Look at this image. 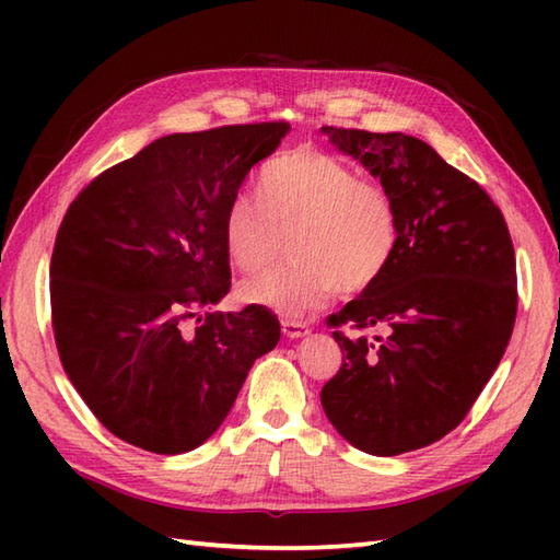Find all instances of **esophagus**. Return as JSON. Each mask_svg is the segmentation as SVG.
Here are the masks:
<instances>
[{"label": "esophagus", "instance_id": "1", "mask_svg": "<svg viewBox=\"0 0 560 560\" xmlns=\"http://www.w3.org/2000/svg\"><path fill=\"white\" fill-rule=\"evenodd\" d=\"M281 329L283 335H287L289 339H299V337H305L307 331H311V327H307V323H303V319H281Z\"/></svg>", "mask_w": 560, "mask_h": 560}]
</instances>
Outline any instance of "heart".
Returning a JSON list of instances; mask_svg holds the SVG:
<instances>
[{"mask_svg":"<svg viewBox=\"0 0 560 560\" xmlns=\"http://www.w3.org/2000/svg\"><path fill=\"white\" fill-rule=\"evenodd\" d=\"M257 197L237 195L223 217V241L245 271L259 269L293 231L289 265L243 281L247 303L303 315L339 289L363 293L385 277L399 247V205L392 189L319 149L271 159Z\"/></svg>","mask_w":560,"mask_h":560,"instance_id":"b5f03b06","label":"heart"}]
</instances>
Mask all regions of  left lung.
Wrapping results in <instances>:
<instances>
[{"instance_id":"obj_1","label":"left lung","mask_w":560,"mask_h":560,"mask_svg":"<svg viewBox=\"0 0 560 560\" xmlns=\"http://www.w3.org/2000/svg\"><path fill=\"white\" fill-rule=\"evenodd\" d=\"M323 132L395 192L399 247L375 287L327 317L343 359L319 399L351 445L395 457L455 431L501 363L517 317L515 247L486 189L425 141Z\"/></svg>"}]
</instances>
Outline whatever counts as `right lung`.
<instances>
[{
	"instance_id": "right-lung-1",
	"label": "right lung",
	"mask_w": 560,
	"mask_h": 560,
	"mask_svg": "<svg viewBox=\"0 0 560 560\" xmlns=\"http://www.w3.org/2000/svg\"><path fill=\"white\" fill-rule=\"evenodd\" d=\"M289 122L168 135L81 189L55 237L59 361L93 416L129 445L180 455L229 416L247 371L277 347L261 305L207 313L231 289L223 217Z\"/></svg>"
}]
</instances>
